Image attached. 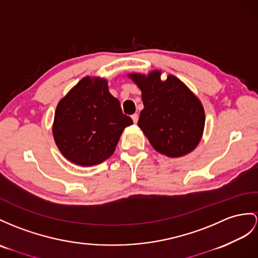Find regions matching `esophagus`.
<instances>
[{"instance_id":"34e87169","label":"esophagus","mask_w":258,"mask_h":258,"mask_svg":"<svg viewBox=\"0 0 258 258\" xmlns=\"http://www.w3.org/2000/svg\"><path fill=\"white\" fill-rule=\"evenodd\" d=\"M131 118H133V120L135 123L138 122V118H139V116H138V114H134L133 116H131Z\"/></svg>"}]
</instances>
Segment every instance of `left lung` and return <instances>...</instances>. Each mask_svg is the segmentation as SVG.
<instances>
[{
  "instance_id": "1",
  "label": "left lung",
  "mask_w": 258,
  "mask_h": 258,
  "mask_svg": "<svg viewBox=\"0 0 258 258\" xmlns=\"http://www.w3.org/2000/svg\"><path fill=\"white\" fill-rule=\"evenodd\" d=\"M162 72L129 73L141 90L144 108L138 125L151 146L168 158H181L197 148L205 128V109L199 98L175 75Z\"/></svg>"
}]
</instances>
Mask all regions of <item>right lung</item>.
Returning <instances> with one entry per match:
<instances>
[{"instance_id": "right-lung-1", "label": "right lung", "mask_w": 258, "mask_h": 258, "mask_svg": "<svg viewBox=\"0 0 258 258\" xmlns=\"http://www.w3.org/2000/svg\"><path fill=\"white\" fill-rule=\"evenodd\" d=\"M133 119L122 114L104 78L85 77L56 105L52 124L61 154L80 166H93L112 155Z\"/></svg>"}]
</instances>
